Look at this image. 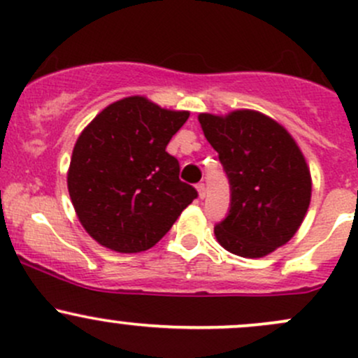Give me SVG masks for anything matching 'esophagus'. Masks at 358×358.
Listing matches in <instances>:
<instances>
[{"instance_id": "esophagus-1", "label": "esophagus", "mask_w": 358, "mask_h": 358, "mask_svg": "<svg viewBox=\"0 0 358 358\" xmlns=\"http://www.w3.org/2000/svg\"><path fill=\"white\" fill-rule=\"evenodd\" d=\"M196 189H198L199 198L205 199V196H206V186H205V182H199L198 186H196Z\"/></svg>"}]
</instances>
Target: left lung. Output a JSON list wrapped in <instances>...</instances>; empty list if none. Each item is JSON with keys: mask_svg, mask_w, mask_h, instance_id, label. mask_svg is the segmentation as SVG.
Returning <instances> with one entry per match:
<instances>
[{"mask_svg": "<svg viewBox=\"0 0 358 358\" xmlns=\"http://www.w3.org/2000/svg\"><path fill=\"white\" fill-rule=\"evenodd\" d=\"M230 182V210L215 236L242 257H263L287 244L310 203V172L290 133L256 110L199 114Z\"/></svg>", "mask_w": 358, "mask_h": 358, "instance_id": "obj_1", "label": "left lung"}]
</instances>
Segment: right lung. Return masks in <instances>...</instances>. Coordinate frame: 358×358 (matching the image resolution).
<instances>
[{
    "instance_id": "right-lung-1",
    "label": "right lung",
    "mask_w": 358,
    "mask_h": 358,
    "mask_svg": "<svg viewBox=\"0 0 358 358\" xmlns=\"http://www.w3.org/2000/svg\"><path fill=\"white\" fill-rule=\"evenodd\" d=\"M187 117L134 95L107 106L78 136L68 191L80 224L103 248L147 251L198 198L165 152Z\"/></svg>"
}]
</instances>
